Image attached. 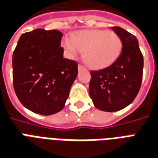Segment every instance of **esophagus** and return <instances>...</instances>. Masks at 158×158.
<instances>
[{"instance_id":"esophagus-1","label":"esophagus","mask_w":158,"mask_h":158,"mask_svg":"<svg viewBox=\"0 0 158 158\" xmlns=\"http://www.w3.org/2000/svg\"><path fill=\"white\" fill-rule=\"evenodd\" d=\"M83 69H85V68H84L83 66L78 65V71H81V70H83Z\"/></svg>"}]
</instances>
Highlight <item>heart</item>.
Here are the masks:
<instances>
[{"mask_svg":"<svg viewBox=\"0 0 158 158\" xmlns=\"http://www.w3.org/2000/svg\"><path fill=\"white\" fill-rule=\"evenodd\" d=\"M62 46L70 56L83 52L85 64L92 69H102L113 64L120 56L123 42L113 31L101 29L80 30L71 39L65 38Z\"/></svg>","mask_w":158,"mask_h":158,"instance_id":"1","label":"heart"}]
</instances>
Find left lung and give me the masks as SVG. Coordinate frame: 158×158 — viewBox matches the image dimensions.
Instances as JSON below:
<instances>
[{"label":"left lung","instance_id":"left-lung-1","mask_svg":"<svg viewBox=\"0 0 158 158\" xmlns=\"http://www.w3.org/2000/svg\"><path fill=\"white\" fill-rule=\"evenodd\" d=\"M120 36V56L108 68L90 72L89 94L95 107L106 112L125 108L138 95L143 68V57L136 37L120 27H112Z\"/></svg>","mask_w":158,"mask_h":158}]
</instances>
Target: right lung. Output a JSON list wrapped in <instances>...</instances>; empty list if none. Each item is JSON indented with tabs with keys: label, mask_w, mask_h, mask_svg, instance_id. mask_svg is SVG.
<instances>
[{
	"label": "right lung",
	"mask_w": 158,
	"mask_h": 158,
	"mask_svg": "<svg viewBox=\"0 0 158 158\" xmlns=\"http://www.w3.org/2000/svg\"><path fill=\"white\" fill-rule=\"evenodd\" d=\"M62 34L36 29L20 36L13 52V85L19 101L34 113L51 115L64 108L77 76V63L63 57Z\"/></svg>",
	"instance_id": "right-lung-1"
}]
</instances>
